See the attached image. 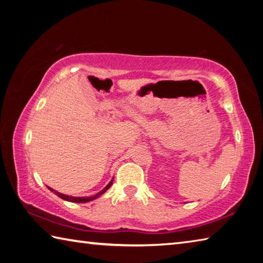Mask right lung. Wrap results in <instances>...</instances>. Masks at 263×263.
I'll use <instances>...</instances> for the list:
<instances>
[{"instance_id": "right-lung-1", "label": "right lung", "mask_w": 263, "mask_h": 263, "mask_svg": "<svg viewBox=\"0 0 263 263\" xmlns=\"http://www.w3.org/2000/svg\"><path fill=\"white\" fill-rule=\"evenodd\" d=\"M112 181H114V180H111L110 183H109L108 185H106L103 190L100 191V193L97 194V195L92 196V197H72V196H67V195H64V194H60V193H58V191H54V190H53L52 188H48V189H50L51 191H54V193H55V195H57V196H59L60 198L65 199V201H68V202H74V203H86V202H89V201H92V199L97 198V197H99V196H101L102 194H104L105 191L110 188L111 184H112Z\"/></svg>"}]
</instances>
